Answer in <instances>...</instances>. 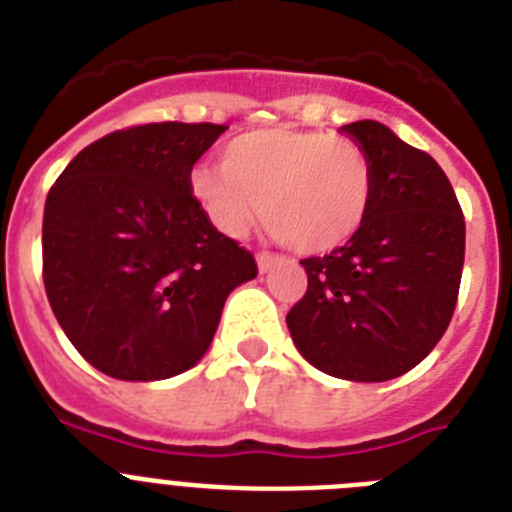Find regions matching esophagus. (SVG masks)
Segmentation results:
<instances>
[{
	"instance_id": "esophagus-1",
	"label": "esophagus",
	"mask_w": 512,
	"mask_h": 512,
	"mask_svg": "<svg viewBox=\"0 0 512 512\" xmlns=\"http://www.w3.org/2000/svg\"><path fill=\"white\" fill-rule=\"evenodd\" d=\"M256 261H259V269L261 271H269L271 266L282 261V256H277V253H269V251H261L259 256H256Z\"/></svg>"
}]
</instances>
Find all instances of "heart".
<instances>
[{
  "instance_id": "b5f03b06",
  "label": "heart",
  "mask_w": 512,
  "mask_h": 512,
  "mask_svg": "<svg viewBox=\"0 0 512 512\" xmlns=\"http://www.w3.org/2000/svg\"><path fill=\"white\" fill-rule=\"evenodd\" d=\"M189 192L223 235L241 238L264 212L271 233L295 251L330 253L364 225L374 166L351 138L264 128L230 140L223 164H194Z\"/></svg>"
}]
</instances>
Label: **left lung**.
Returning <instances> with one entry per match:
<instances>
[{"label": "left lung", "instance_id": "obj_1", "mask_svg": "<svg viewBox=\"0 0 512 512\" xmlns=\"http://www.w3.org/2000/svg\"><path fill=\"white\" fill-rule=\"evenodd\" d=\"M341 133L372 158V205L346 246L300 261L307 292L287 328L320 372L387 382L418 366L449 328L467 228L449 176L428 153L374 120Z\"/></svg>", "mask_w": 512, "mask_h": 512}]
</instances>
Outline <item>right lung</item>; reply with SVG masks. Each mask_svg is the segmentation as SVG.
<instances>
[{
    "instance_id": "1",
    "label": "right lung",
    "mask_w": 512,
    "mask_h": 512,
    "mask_svg": "<svg viewBox=\"0 0 512 512\" xmlns=\"http://www.w3.org/2000/svg\"><path fill=\"white\" fill-rule=\"evenodd\" d=\"M225 130H115L48 192L45 295L76 351L107 377L156 382L192 369L230 292L259 274L251 251L212 228L189 192V171Z\"/></svg>"
}]
</instances>
